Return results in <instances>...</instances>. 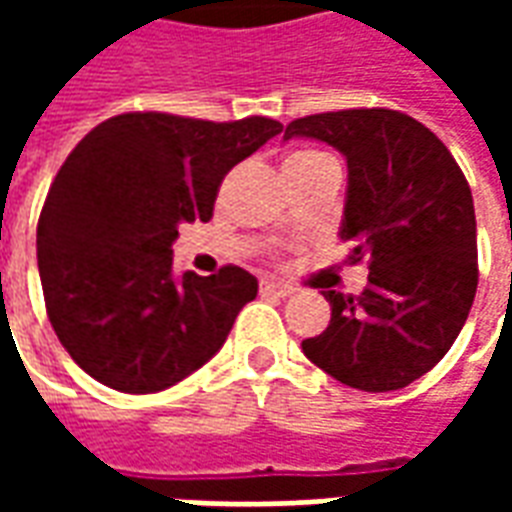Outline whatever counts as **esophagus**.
<instances>
[{"label": "esophagus", "mask_w": 512, "mask_h": 512, "mask_svg": "<svg viewBox=\"0 0 512 512\" xmlns=\"http://www.w3.org/2000/svg\"><path fill=\"white\" fill-rule=\"evenodd\" d=\"M260 290H263V293H274V296H282V299L293 293V288H290V285H285V282H274V279H263V282H260Z\"/></svg>", "instance_id": "34e87169"}]
</instances>
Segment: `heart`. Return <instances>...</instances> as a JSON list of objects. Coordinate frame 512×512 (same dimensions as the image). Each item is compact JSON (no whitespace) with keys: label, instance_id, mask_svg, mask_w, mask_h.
I'll list each match as a JSON object with an SVG mask.
<instances>
[{"label":"heart","instance_id":"b5f03b06","mask_svg":"<svg viewBox=\"0 0 512 512\" xmlns=\"http://www.w3.org/2000/svg\"><path fill=\"white\" fill-rule=\"evenodd\" d=\"M312 158H321V153H312V150H301V153H293V156H290L285 164H301V161H312Z\"/></svg>","mask_w":512,"mask_h":512}]
</instances>
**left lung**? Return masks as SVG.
Masks as SVG:
<instances>
[{"label":"left lung","mask_w":512,"mask_h":512,"mask_svg":"<svg viewBox=\"0 0 512 512\" xmlns=\"http://www.w3.org/2000/svg\"><path fill=\"white\" fill-rule=\"evenodd\" d=\"M304 136L340 150L348 164L340 238L351 260H370L359 296L326 290L332 321L301 351L340 384L403 389L439 359L477 293L472 189L439 136L392 109H343L293 120Z\"/></svg>","instance_id":"1"}]
</instances>
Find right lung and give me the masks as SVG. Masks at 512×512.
I'll return each mask as SVG.
<instances>
[{"label":"right lung","mask_w":512,"mask_h":512,"mask_svg":"<svg viewBox=\"0 0 512 512\" xmlns=\"http://www.w3.org/2000/svg\"><path fill=\"white\" fill-rule=\"evenodd\" d=\"M279 131L271 117L128 112L73 147L40 211L38 268L51 326L87 376L147 395L219 354L257 279L238 266L178 277L172 241L211 219L224 175Z\"/></svg>","instance_id":"obj_1"}]
</instances>
